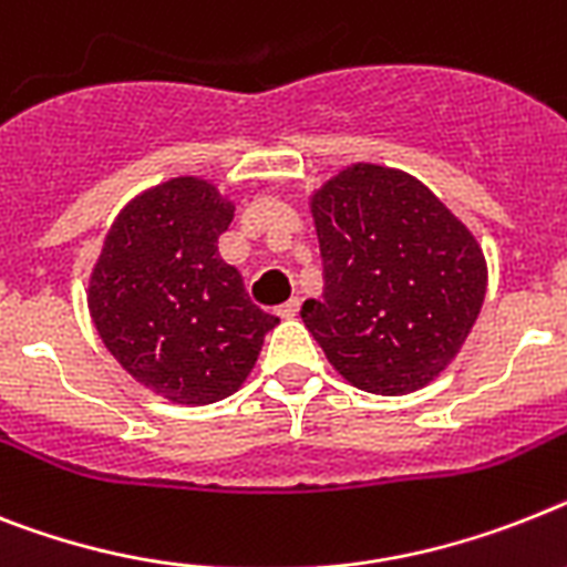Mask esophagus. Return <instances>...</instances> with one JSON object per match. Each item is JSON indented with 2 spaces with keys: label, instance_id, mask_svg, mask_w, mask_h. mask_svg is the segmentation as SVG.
<instances>
[{
  "label": "esophagus",
  "instance_id": "1",
  "mask_svg": "<svg viewBox=\"0 0 567 567\" xmlns=\"http://www.w3.org/2000/svg\"><path fill=\"white\" fill-rule=\"evenodd\" d=\"M297 313H299V299H291V302H285V306L276 308V317H279V320H293Z\"/></svg>",
  "mask_w": 567,
  "mask_h": 567
}]
</instances>
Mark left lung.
I'll return each mask as SVG.
<instances>
[{"label": "left lung", "instance_id": "left-lung-1", "mask_svg": "<svg viewBox=\"0 0 567 567\" xmlns=\"http://www.w3.org/2000/svg\"><path fill=\"white\" fill-rule=\"evenodd\" d=\"M326 297L302 322L328 363L372 394H412L453 363L487 293V259L415 175L357 161L308 195Z\"/></svg>", "mask_w": 567, "mask_h": 567}]
</instances>
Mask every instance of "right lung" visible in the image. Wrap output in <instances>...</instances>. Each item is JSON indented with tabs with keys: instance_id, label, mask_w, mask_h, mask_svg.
<instances>
[{
	"instance_id": "obj_1",
	"label": "right lung",
	"mask_w": 567,
	"mask_h": 567,
	"mask_svg": "<svg viewBox=\"0 0 567 567\" xmlns=\"http://www.w3.org/2000/svg\"><path fill=\"white\" fill-rule=\"evenodd\" d=\"M236 204L202 175L137 193L109 227L85 302L109 354L178 406H210L245 386L276 317L256 308L218 256Z\"/></svg>"
}]
</instances>
